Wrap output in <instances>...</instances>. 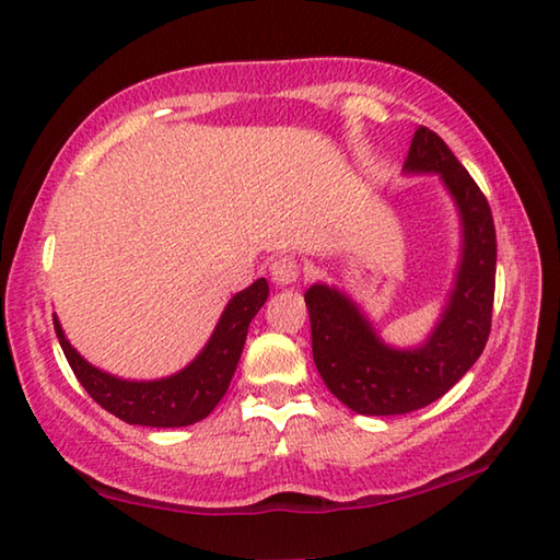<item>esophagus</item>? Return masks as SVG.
Listing matches in <instances>:
<instances>
[{
    "mask_svg": "<svg viewBox=\"0 0 560 560\" xmlns=\"http://www.w3.org/2000/svg\"><path fill=\"white\" fill-rule=\"evenodd\" d=\"M269 271H271L273 283H279V287H289V283H293L295 279H299L301 265H299V259H295V257L283 255V257H277V259L271 261Z\"/></svg>",
    "mask_w": 560,
    "mask_h": 560,
    "instance_id": "esophagus-1",
    "label": "esophagus"
}]
</instances>
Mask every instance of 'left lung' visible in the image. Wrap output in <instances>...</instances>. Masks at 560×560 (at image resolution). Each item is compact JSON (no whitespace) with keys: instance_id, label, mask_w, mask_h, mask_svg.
Listing matches in <instances>:
<instances>
[{"instance_id":"left-lung-1","label":"left lung","mask_w":560,"mask_h":560,"mask_svg":"<svg viewBox=\"0 0 560 560\" xmlns=\"http://www.w3.org/2000/svg\"><path fill=\"white\" fill-rule=\"evenodd\" d=\"M404 173H435L455 199L462 253L455 283L421 347H389L347 293L327 283L305 291L313 359L331 395L355 413L395 416L423 409L477 363L491 331L495 225L479 185L428 127L413 132Z\"/></svg>"}]
</instances>
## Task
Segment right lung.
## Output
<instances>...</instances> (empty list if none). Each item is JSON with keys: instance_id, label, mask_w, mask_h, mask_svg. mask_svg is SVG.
I'll use <instances>...</instances> for the list:
<instances>
[{"instance_id": "1", "label": "right lung", "mask_w": 560, "mask_h": 560, "mask_svg": "<svg viewBox=\"0 0 560 560\" xmlns=\"http://www.w3.org/2000/svg\"><path fill=\"white\" fill-rule=\"evenodd\" d=\"M269 295L265 279L235 293L225 305L207 347L183 371L161 380H122L91 365L71 347L57 315L55 331L77 380L105 411L132 425L180 428L192 425L213 411L223 399L241 361L247 327Z\"/></svg>"}]
</instances>
